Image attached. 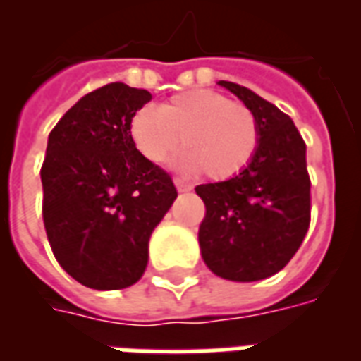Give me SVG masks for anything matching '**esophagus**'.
Wrapping results in <instances>:
<instances>
[{
	"label": "esophagus",
	"instance_id": "34e87169",
	"mask_svg": "<svg viewBox=\"0 0 361 361\" xmlns=\"http://www.w3.org/2000/svg\"><path fill=\"white\" fill-rule=\"evenodd\" d=\"M173 183H176L178 191H189L191 189V183L188 180H183V178H173Z\"/></svg>",
	"mask_w": 361,
	"mask_h": 361
}]
</instances>
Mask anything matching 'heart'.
Wrapping results in <instances>:
<instances>
[{"instance_id":"obj_1","label":"heart","mask_w":361,"mask_h":361,"mask_svg":"<svg viewBox=\"0 0 361 361\" xmlns=\"http://www.w3.org/2000/svg\"><path fill=\"white\" fill-rule=\"evenodd\" d=\"M131 139L154 164L170 162L183 145L185 170H203L209 180L226 181L251 164L261 131L257 116L245 104L214 90H189L172 96L158 110L137 111Z\"/></svg>"}]
</instances>
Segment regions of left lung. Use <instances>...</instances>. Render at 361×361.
Wrapping results in <instances>:
<instances>
[{"label": "left lung", "mask_w": 361, "mask_h": 361, "mask_svg": "<svg viewBox=\"0 0 361 361\" xmlns=\"http://www.w3.org/2000/svg\"><path fill=\"white\" fill-rule=\"evenodd\" d=\"M219 85L253 110L261 139L242 173L195 188L207 209L199 245L216 276L253 282L284 269L307 234L311 181L305 142L290 116L274 104L235 82Z\"/></svg>", "instance_id": "left-lung-1"}]
</instances>
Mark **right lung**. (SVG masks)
<instances>
[{
    "mask_svg": "<svg viewBox=\"0 0 361 361\" xmlns=\"http://www.w3.org/2000/svg\"><path fill=\"white\" fill-rule=\"evenodd\" d=\"M150 92L110 82L85 94L48 137L42 216L67 274L94 290L141 279L149 240L178 197L170 173L142 157L131 121Z\"/></svg>",
    "mask_w": 361,
    "mask_h": 361,
    "instance_id": "add662e5",
    "label": "right lung"
}]
</instances>
